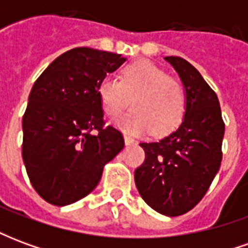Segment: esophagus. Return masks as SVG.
Segmentation results:
<instances>
[{
	"label": "esophagus",
	"mask_w": 248,
	"mask_h": 248,
	"mask_svg": "<svg viewBox=\"0 0 248 248\" xmlns=\"http://www.w3.org/2000/svg\"><path fill=\"white\" fill-rule=\"evenodd\" d=\"M124 143H126V145H133V143H135V140H133V138H130L129 135H124Z\"/></svg>",
	"instance_id": "obj_1"
}]
</instances>
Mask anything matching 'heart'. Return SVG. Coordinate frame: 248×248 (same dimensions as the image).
<instances>
[{
    "label": "heart",
    "mask_w": 248,
    "mask_h": 248,
    "mask_svg": "<svg viewBox=\"0 0 248 248\" xmlns=\"http://www.w3.org/2000/svg\"><path fill=\"white\" fill-rule=\"evenodd\" d=\"M98 97L108 118H117L131 99L133 110L117 121V126L129 134H170L182 124L186 113L181 82L149 61L124 66L119 81L105 77L98 85Z\"/></svg>",
    "instance_id": "b5f03b06"
}]
</instances>
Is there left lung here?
<instances>
[{
	"instance_id": "8db88e82",
	"label": "left lung",
	"mask_w": 248,
	"mask_h": 248,
	"mask_svg": "<svg viewBox=\"0 0 248 248\" xmlns=\"http://www.w3.org/2000/svg\"><path fill=\"white\" fill-rule=\"evenodd\" d=\"M186 89L182 124L166 138L140 143L145 162L134 172L140 197L167 217L186 214L202 201L222 162L224 122L217 94L181 57H166Z\"/></svg>"
}]
</instances>
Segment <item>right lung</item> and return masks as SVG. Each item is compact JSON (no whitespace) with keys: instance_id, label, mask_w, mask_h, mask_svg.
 <instances>
[{"instance_id":"right-lung-1","label":"right lung","mask_w":248,"mask_h":248,"mask_svg":"<svg viewBox=\"0 0 248 248\" xmlns=\"http://www.w3.org/2000/svg\"><path fill=\"white\" fill-rule=\"evenodd\" d=\"M124 61L122 54L76 47L34 82L22 118V159L46 202L66 206L86 197L124 149L122 133L105 126L98 85Z\"/></svg>"}]
</instances>
